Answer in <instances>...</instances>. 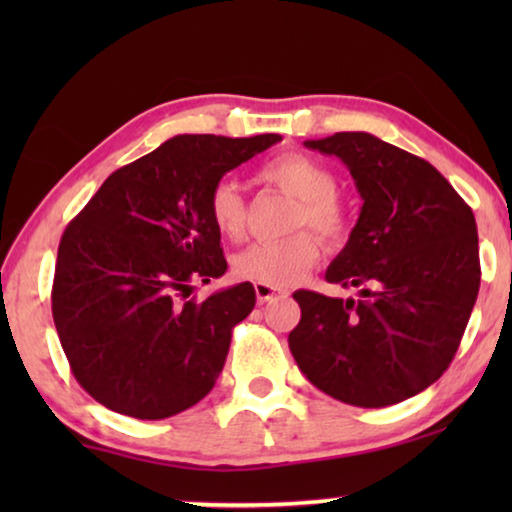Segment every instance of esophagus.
I'll list each match as a JSON object with an SVG mask.
<instances>
[{
	"label": "esophagus",
	"instance_id": "obj_1",
	"mask_svg": "<svg viewBox=\"0 0 512 512\" xmlns=\"http://www.w3.org/2000/svg\"><path fill=\"white\" fill-rule=\"evenodd\" d=\"M254 289H256L258 303H272V300L289 296V291L286 289H279V286H270V284H256Z\"/></svg>",
	"mask_w": 512,
	"mask_h": 512
}]
</instances>
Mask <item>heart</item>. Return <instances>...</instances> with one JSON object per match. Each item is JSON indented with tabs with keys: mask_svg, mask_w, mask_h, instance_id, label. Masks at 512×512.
Returning a JSON list of instances; mask_svg holds the SVG:
<instances>
[{
	"mask_svg": "<svg viewBox=\"0 0 512 512\" xmlns=\"http://www.w3.org/2000/svg\"><path fill=\"white\" fill-rule=\"evenodd\" d=\"M261 179L298 200L293 226H312L328 242L345 235L347 219L333 172L303 153H282L261 167ZM209 216L223 237L235 240L244 228V198L233 179L216 181L209 191ZM319 240L310 230H298L284 240L254 242L235 256L237 277L256 284L286 286L305 275L317 263Z\"/></svg>",
	"mask_w": 512,
	"mask_h": 512,
	"instance_id": "obj_1",
	"label": "heart"
}]
</instances>
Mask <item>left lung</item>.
Returning <instances> with one entry per match:
<instances>
[{"label":"left lung","mask_w":512,"mask_h":512,"mask_svg":"<svg viewBox=\"0 0 512 512\" xmlns=\"http://www.w3.org/2000/svg\"><path fill=\"white\" fill-rule=\"evenodd\" d=\"M340 158L363 207L326 282L359 298L296 291L289 333L298 368L342 403L384 408L417 396L445 373L480 289L471 207L426 160L368 132L307 139Z\"/></svg>","instance_id":"left-lung-1"}]
</instances>
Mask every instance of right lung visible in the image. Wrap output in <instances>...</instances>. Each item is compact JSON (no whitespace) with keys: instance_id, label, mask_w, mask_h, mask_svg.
Segmentation results:
<instances>
[{"instance_id":"add662e5","label":"right lung","mask_w":512,"mask_h":512,"mask_svg":"<svg viewBox=\"0 0 512 512\" xmlns=\"http://www.w3.org/2000/svg\"><path fill=\"white\" fill-rule=\"evenodd\" d=\"M279 135H177L121 167L58 247L53 321L72 373L104 408L165 419L202 401L249 317V282L188 300L226 275L209 191Z\"/></svg>"}]
</instances>
